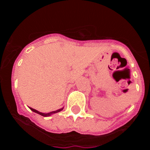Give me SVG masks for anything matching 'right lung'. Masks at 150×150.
Here are the masks:
<instances>
[{
    "label": "right lung",
    "instance_id": "1",
    "mask_svg": "<svg viewBox=\"0 0 150 150\" xmlns=\"http://www.w3.org/2000/svg\"><path fill=\"white\" fill-rule=\"evenodd\" d=\"M30 110H32L33 112H37V113H38V114L41 115V116H50V115H51V114H52V113H56V112H60V111H62V110H63V108H62V109H59V110H58L52 111V112H48V113H43V112H38V110H36L33 109V108H31V107H30Z\"/></svg>",
    "mask_w": 150,
    "mask_h": 150
}]
</instances>
